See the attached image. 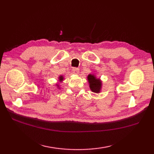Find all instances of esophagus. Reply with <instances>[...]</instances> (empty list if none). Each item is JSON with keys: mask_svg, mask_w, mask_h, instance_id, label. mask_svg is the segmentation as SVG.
I'll return each mask as SVG.
<instances>
[{"mask_svg": "<svg viewBox=\"0 0 154 154\" xmlns=\"http://www.w3.org/2000/svg\"><path fill=\"white\" fill-rule=\"evenodd\" d=\"M72 71H73V73L75 74V75L79 74V68H77V67L73 68V70H72Z\"/></svg>", "mask_w": 154, "mask_h": 154, "instance_id": "obj_1", "label": "esophagus"}]
</instances>
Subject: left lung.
<instances>
[{
    "instance_id": "obj_1",
    "label": "left lung",
    "mask_w": 154,
    "mask_h": 154,
    "mask_svg": "<svg viewBox=\"0 0 154 154\" xmlns=\"http://www.w3.org/2000/svg\"><path fill=\"white\" fill-rule=\"evenodd\" d=\"M88 83L89 84L91 91L93 93H99L102 90L103 83L100 78H97L94 74H89L87 76Z\"/></svg>"
}]
</instances>
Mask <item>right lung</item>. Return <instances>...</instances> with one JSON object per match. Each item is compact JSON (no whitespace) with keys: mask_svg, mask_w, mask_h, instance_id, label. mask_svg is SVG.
<instances>
[{"mask_svg":"<svg viewBox=\"0 0 154 154\" xmlns=\"http://www.w3.org/2000/svg\"><path fill=\"white\" fill-rule=\"evenodd\" d=\"M64 80V77L63 75H60V76L58 77V82L56 83L55 85L57 86V87L59 89H61V87H60V83L63 82V81Z\"/></svg>","mask_w":154,"mask_h":154,"instance_id":"1","label":"right lung"}]
</instances>
